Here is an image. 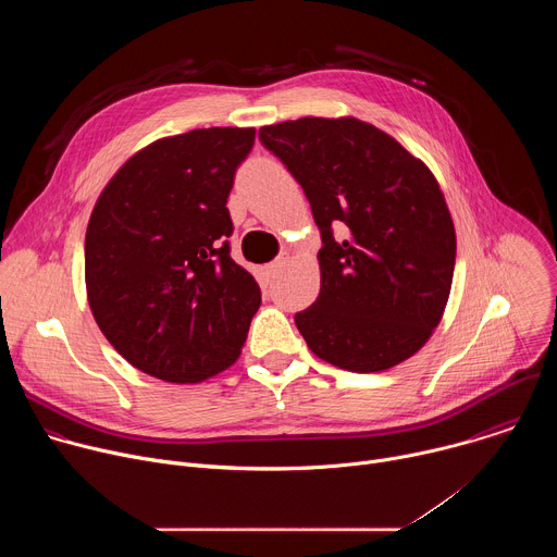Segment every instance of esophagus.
Returning a JSON list of instances; mask_svg holds the SVG:
<instances>
[{
	"mask_svg": "<svg viewBox=\"0 0 557 557\" xmlns=\"http://www.w3.org/2000/svg\"><path fill=\"white\" fill-rule=\"evenodd\" d=\"M286 262H288V253H282V256H280V258H275L271 264H267V273H269L271 277H273V275H277Z\"/></svg>",
	"mask_w": 557,
	"mask_h": 557,
	"instance_id": "obj_1",
	"label": "esophagus"
}]
</instances>
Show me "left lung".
<instances>
[{"label": "left lung", "mask_w": 557, "mask_h": 557, "mask_svg": "<svg viewBox=\"0 0 557 557\" xmlns=\"http://www.w3.org/2000/svg\"><path fill=\"white\" fill-rule=\"evenodd\" d=\"M260 140L301 185L322 233L320 295L295 314L308 348L350 372L412 357L441 322L456 262L432 172L352 116L267 125Z\"/></svg>", "instance_id": "8db88e82"}]
</instances>
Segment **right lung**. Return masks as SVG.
Listing matches in <instances>:
<instances>
[{"label": "right lung", "instance_id": "1", "mask_svg": "<svg viewBox=\"0 0 557 557\" xmlns=\"http://www.w3.org/2000/svg\"><path fill=\"white\" fill-rule=\"evenodd\" d=\"M253 127H209L136 151L99 196L86 233V286L106 339L170 383L226 370L262 293L231 260L226 198Z\"/></svg>", "mask_w": 557, "mask_h": 557}]
</instances>
